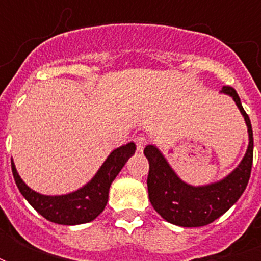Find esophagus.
Segmentation results:
<instances>
[{
  "label": "esophagus",
  "instance_id": "esophagus-1",
  "mask_svg": "<svg viewBox=\"0 0 261 261\" xmlns=\"http://www.w3.org/2000/svg\"><path fill=\"white\" fill-rule=\"evenodd\" d=\"M135 145H137V149H138V151H143V149H145V146H146V138L145 137H142V135H138V137H135L134 139Z\"/></svg>",
  "mask_w": 261,
  "mask_h": 261
}]
</instances>
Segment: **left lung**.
Here are the masks:
<instances>
[{"label":"left lung","instance_id":"8db88e82","mask_svg":"<svg viewBox=\"0 0 261 261\" xmlns=\"http://www.w3.org/2000/svg\"><path fill=\"white\" fill-rule=\"evenodd\" d=\"M219 93L233 98L248 128V147L240 164L225 177L204 186H192L178 177L165 155L155 145L145 147L149 161L147 191L154 210L167 222L181 227H199L214 222L240 199L251 177L253 160V133L249 116L244 111L233 88L223 87Z\"/></svg>","mask_w":261,"mask_h":261}]
</instances>
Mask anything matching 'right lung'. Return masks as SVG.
I'll use <instances>...</instances> for the list:
<instances>
[{"label":"right lung","mask_w":261,"mask_h":261,"mask_svg":"<svg viewBox=\"0 0 261 261\" xmlns=\"http://www.w3.org/2000/svg\"><path fill=\"white\" fill-rule=\"evenodd\" d=\"M135 149V143L130 142L111 151L93 177L85 186L69 194L43 195L36 192L20 177L13 160L12 172L18 191L39 214L58 225H81L96 219L106 208L111 184L134 154Z\"/></svg>","instance_id":"obj_1"}]
</instances>
